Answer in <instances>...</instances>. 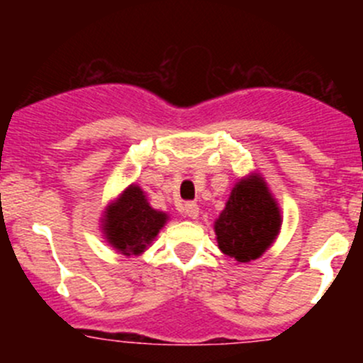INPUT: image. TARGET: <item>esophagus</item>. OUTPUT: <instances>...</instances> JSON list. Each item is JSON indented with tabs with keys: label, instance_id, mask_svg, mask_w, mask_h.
Masks as SVG:
<instances>
[{
	"label": "esophagus",
	"instance_id": "esophagus-1",
	"mask_svg": "<svg viewBox=\"0 0 363 363\" xmlns=\"http://www.w3.org/2000/svg\"><path fill=\"white\" fill-rule=\"evenodd\" d=\"M182 211H184V214L188 216V218L195 219V218H199L200 208H199V203H196V202H186L184 203V208H182Z\"/></svg>",
	"mask_w": 363,
	"mask_h": 363
}]
</instances>
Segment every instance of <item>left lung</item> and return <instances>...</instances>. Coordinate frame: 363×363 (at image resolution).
<instances>
[{
  "instance_id": "1",
  "label": "left lung",
  "mask_w": 363,
  "mask_h": 363,
  "mask_svg": "<svg viewBox=\"0 0 363 363\" xmlns=\"http://www.w3.org/2000/svg\"><path fill=\"white\" fill-rule=\"evenodd\" d=\"M219 250L237 262H251L274 242L281 228L276 200L259 177L237 182L214 225Z\"/></svg>"
}]
</instances>
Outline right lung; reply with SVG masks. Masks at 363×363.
<instances>
[{"mask_svg": "<svg viewBox=\"0 0 363 363\" xmlns=\"http://www.w3.org/2000/svg\"><path fill=\"white\" fill-rule=\"evenodd\" d=\"M167 223V214L147 203L144 191L130 186L105 216L107 240L123 255H140Z\"/></svg>", "mask_w": 363, "mask_h": 363, "instance_id": "obj_1", "label": "right lung"}]
</instances>
